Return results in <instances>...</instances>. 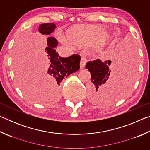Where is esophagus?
<instances>
[{
    "label": "esophagus",
    "instance_id": "esophagus-1",
    "mask_svg": "<svg viewBox=\"0 0 150 150\" xmlns=\"http://www.w3.org/2000/svg\"><path fill=\"white\" fill-rule=\"evenodd\" d=\"M87 59L84 57L83 56L82 57H81V62H80V69H83L84 68V67L85 66V64L86 63H87Z\"/></svg>",
    "mask_w": 150,
    "mask_h": 150
}]
</instances>
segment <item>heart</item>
Here are the masks:
<instances>
[{"instance_id": "obj_1", "label": "heart", "mask_w": 150, "mask_h": 150, "mask_svg": "<svg viewBox=\"0 0 150 150\" xmlns=\"http://www.w3.org/2000/svg\"><path fill=\"white\" fill-rule=\"evenodd\" d=\"M109 36L107 30L103 29L100 25H79L73 27L67 34L69 41L78 46L87 45L93 42L94 44L98 45L106 41ZM65 44H69L67 40L62 38Z\"/></svg>"}]
</instances>
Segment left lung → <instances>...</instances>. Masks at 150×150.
Segmentation results:
<instances>
[{
	"label": "left lung",
	"instance_id": "1",
	"mask_svg": "<svg viewBox=\"0 0 150 150\" xmlns=\"http://www.w3.org/2000/svg\"><path fill=\"white\" fill-rule=\"evenodd\" d=\"M126 50H125V49ZM134 54L128 48L118 47L115 55L116 71L110 75L111 60L88 62L86 69L91 73V85L88 88L91 101L105 105L118 100L126 93L127 84L135 73Z\"/></svg>",
	"mask_w": 150,
	"mask_h": 150
}]
</instances>
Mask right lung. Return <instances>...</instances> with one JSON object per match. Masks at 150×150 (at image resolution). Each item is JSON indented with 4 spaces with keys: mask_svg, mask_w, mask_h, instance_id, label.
I'll list each match as a JSON object with an SVG mask.
<instances>
[{
    "mask_svg": "<svg viewBox=\"0 0 150 150\" xmlns=\"http://www.w3.org/2000/svg\"><path fill=\"white\" fill-rule=\"evenodd\" d=\"M56 26L55 24L45 23L39 26V32L42 34L48 36L47 45L45 47L46 62L47 65L46 71L44 75V81L52 88L54 98L57 99L59 97L60 83L63 79L67 77L73 73L77 71L79 69L81 57L78 55H73L67 57H60L55 52V47H57L58 42L54 37L50 35L54 31Z\"/></svg>",
    "mask_w": 150,
    "mask_h": 150,
    "instance_id": "right-lung-1",
    "label": "right lung"
}]
</instances>
